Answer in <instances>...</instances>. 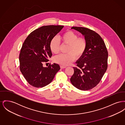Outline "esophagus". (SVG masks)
<instances>
[{"label":"esophagus","mask_w":125,"mask_h":125,"mask_svg":"<svg viewBox=\"0 0 125 125\" xmlns=\"http://www.w3.org/2000/svg\"><path fill=\"white\" fill-rule=\"evenodd\" d=\"M60 68H61V69H63V68H66V66H60Z\"/></svg>","instance_id":"1"}]
</instances>
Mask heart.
Instances as JSON below:
<instances>
[{
    "instance_id": "obj_1",
    "label": "heart",
    "mask_w": 125,
    "mask_h": 125,
    "mask_svg": "<svg viewBox=\"0 0 125 125\" xmlns=\"http://www.w3.org/2000/svg\"><path fill=\"white\" fill-rule=\"evenodd\" d=\"M62 43L68 45L66 54H60L55 56L53 61L62 65H68L75 59H79L83 55L86 50L87 42L85 38L78 37L73 31L69 30L64 33L60 38ZM50 49L52 53H58L60 49V42L56 36L52 38L50 43Z\"/></svg>"
}]
</instances>
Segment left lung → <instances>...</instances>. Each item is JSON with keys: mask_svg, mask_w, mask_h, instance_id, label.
Here are the masks:
<instances>
[{"mask_svg": "<svg viewBox=\"0 0 125 125\" xmlns=\"http://www.w3.org/2000/svg\"><path fill=\"white\" fill-rule=\"evenodd\" d=\"M81 33L87 41L83 55L73 67L74 73L70 78L76 88L87 91L99 83L108 67V52L102 38L95 31L82 27H72Z\"/></svg>", "mask_w": 125, "mask_h": 125, "instance_id": "8db88e82", "label": "left lung"}]
</instances>
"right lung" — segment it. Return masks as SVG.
I'll list each match as a JSON object with an SVG mask.
<instances>
[{
  "mask_svg": "<svg viewBox=\"0 0 125 125\" xmlns=\"http://www.w3.org/2000/svg\"><path fill=\"white\" fill-rule=\"evenodd\" d=\"M62 25L43 26L33 31L25 40L19 54L20 69L30 85L43 87L52 82L60 68L58 64H50L43 67V63L49 61L52 53L50 43L62 29Z\"/></svg>",
  "mask_w": 125,
  "mask_h": 125,
  "instance_id": "right-lung-1",
  "label": "right lung"
}]
</instances>
